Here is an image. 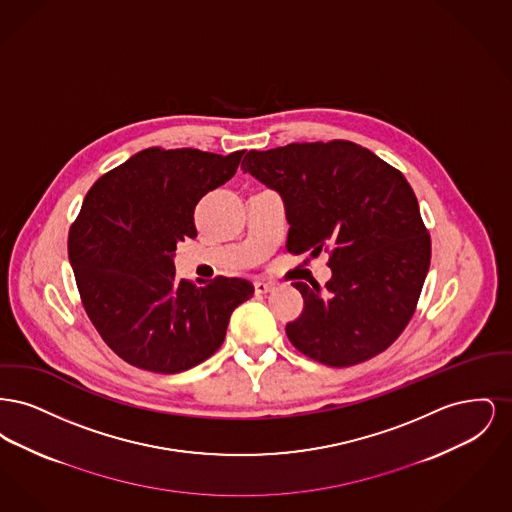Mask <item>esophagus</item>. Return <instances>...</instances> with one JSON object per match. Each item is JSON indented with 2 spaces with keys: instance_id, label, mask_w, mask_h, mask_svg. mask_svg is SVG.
I'll use <instances>...</instances> for the list:
<instances>
[{
  "instance_id": "esophagus-1",
  "label": "esophagus",
  "mask_w": 512,
  "mask_h": 512,
  "mask_svg": "<svg viewBox=\"0 0 512 512\" xmlns=\"http://www.w3.org/2000/svg\"><path fill=\"white\" fill-rule=\"evenodd\" d=\"M270 290H272V284H270V282H263V280L255 282V292L268 293Z\"/></svg>"
}]
</instances>
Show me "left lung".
<instances>
[{"label": "left lung", "mask_w": 512, "mask_h": 512, "mask_svg": "<svg viewBox=\"0 0 512 512\" xmlns=\"http://www.w3.org/2000/svg\"><path fill=\"white\" fill-rule=\"evenodd\" d=\"M242 169L282 195L290 253L330 255L324 292L293 282L303 295L286 324L293 347L338 368L386 351L413 318L432 257L407 178L347 140L253 149Z\"/></svg>", "instance_id": "1"}]
</instances>
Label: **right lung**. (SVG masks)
Wrapping results in <instances>:
<instances>
[{
    "label": "right lung",
    "mask_w": 512,
    "mask_h": 512,
    "mask_svg": "<svg viewBox=\"0 0 512 512\" xmlns=\"http://www.w3.org/2000/svg\"><path fill=\"white\" fill-rule=\"evenodd\" d=\"M244 153L147 147L84 197L69 230L76 288L99 336L128 365L176 374L203 363L253 295L244 278L178 280L172 263L176 244L197 236V201L236 174Z\"/></svg>",
    "instance_id": "1"
}]
</instances>
